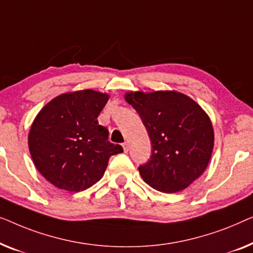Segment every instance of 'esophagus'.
<instances>
[{
	"mask_svg": "<svg viewBox=\"0 0 253 253\" xmlns=\"http://www.w3.org/2000/svg\"><path fill=\"white\" fill-rule=\"evenodd\" d=\"M123 148H124V151H125V152L128 151V149H129V144H128V142L123 143Z\"/></svg>",
	"mask_w": 253,
	"mask_h": 253,
	"instance_id": "esophagus-1",
	"label": "esophagus"
}]
</instances>
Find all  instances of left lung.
I'll return each mask as SVG.
<instances>
[{"label":"left lung","instance_id":"obj_1","mask_svg":"<svg viewBox=\"0 0 253 253\" xmlns=\"http://www.w3.org/2000/svg\"><path fill=\"white\" fill-rule=\"evenodd\" d=\"M150 137L151 157L138 167L145 183L177 193L204 172L211 158L214 133L206 112L189 96L173 90L126 92Z\"/></svg>","mask_w":253,"mask_h":253}]
</instances>
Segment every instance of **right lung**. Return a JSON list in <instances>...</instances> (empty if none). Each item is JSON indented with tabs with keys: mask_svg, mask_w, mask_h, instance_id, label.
Masks as SVG:
<instances>
[{
	"mask_svg": "<svg viewBox=\"0 0 253 253\" xmlns=\"http://www.w3.org/2000/svg\"><path fill=\"white\" fill-rule=\"evenodd\" d=\"M109 97L91 89L65 92L35 117L28 148L35 167L55 187L74 193L88 189L101 180L109 158L123 152L97 122Z\"/></svg>",
	"mask_w": 253,
	"mask_h": 253,
	"instance_id": "right-lung-1",
	"label": "right lung"
}]
</instances>
